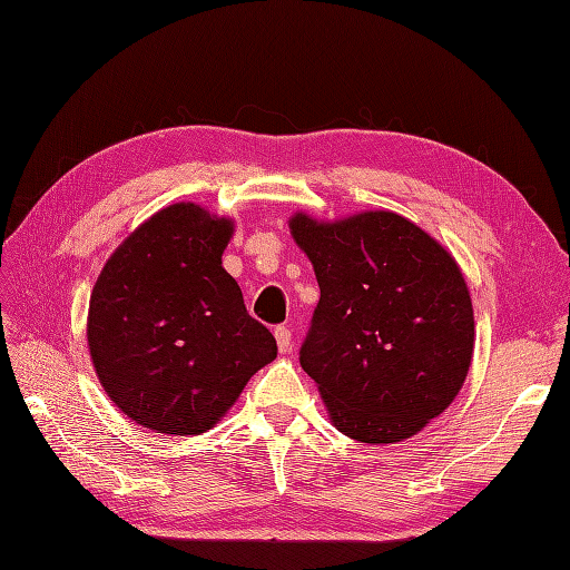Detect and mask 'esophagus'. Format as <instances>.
Instances as JSON below:
<instances>
[{"mask_svg":"<svg viewBox=\"0 0 570 570\" xmlns=\"http://www.w3.org/2000/svg\"><path fill=\"white\" fill-rule=\"evenodd\" d=\"M274 337H276V346H279V352L282 354H286L288 348H291V330L288 327H276L274 330Z\"/></svg>","mask_w":570,"mask_h":570,"instance_id":"esophagus-1","label":"esophagus"}]
</instances>
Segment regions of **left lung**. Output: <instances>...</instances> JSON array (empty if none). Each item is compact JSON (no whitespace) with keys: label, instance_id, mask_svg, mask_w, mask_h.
<instances>
[{"label":"left lung","instance_id":"1","mask_svg":"<svg viewBox=\"0 0 570 570\" xmlns=\"http://www.w3.org/2000/svg\"><path fill=\"white\" fill-rule=\"evenodd\" d=\"M291 236L308 255L320 303L301 346L332 424L361 443H400L443 414L474 352V311L445 247L395 212L315 222Z\"/></svg>","mask_w":570,"mask_h":570}]
</instances>
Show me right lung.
Segmentation results:
<instances>
[{
	"label": "right lung",
	"instance_id": "1",
	"mask_svg": "<svg viewBox=\"0 0 570 570\" xmlns=\"http://www.w3.org/2000/svg\"><path fill=\"white\" fill-rule=\"evenodd\" d=\"M230 218L193 202L156 212L110 255L89 303L100 385L139 426L209 431L247 381L276 358L272 332L247 315L222 267Z\"/></svg>",
	"mask_w": 570,
	"mask_h": 570
}]
</instances>
